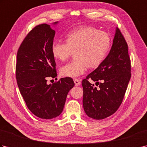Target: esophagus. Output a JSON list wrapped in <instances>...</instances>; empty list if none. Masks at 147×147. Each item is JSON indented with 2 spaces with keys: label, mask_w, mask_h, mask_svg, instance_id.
Here are the masks:
<instances>
[{
  "label": "esophagus",
  "mask_w": 147,
  "mask_h": 147,
  "mask_svg": "<svg viewBox=\"0 0 147 147\" xmlns=\"http://www.w3.org/2000/svg\"><path fill=\"white\" fill-rule=\"evenodd\" d=\"M74 84H75V86H79L81 85V82L79 80H78L76 78L74 79Z\"/></svg>",
  "instance_id": "esophagus-1"
}]
</instances>
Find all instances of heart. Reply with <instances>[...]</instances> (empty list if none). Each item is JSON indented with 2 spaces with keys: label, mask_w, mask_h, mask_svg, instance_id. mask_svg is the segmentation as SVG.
Masks as SVG:
<instances>
[{
  "label": "heart",
  "mask_w": 147,
  "mask_h": 147,
  "mask_svg": "<svg viewBox=\"0 0 147 147\" xmlns=\"http://www.w3.org/2000/svg\"><path fill=\"white\" fill-rule=\"evenodd\" d=\"M111 44L109 34L92 26H80L69 31L65 43L55 42L51 47L56 60L65 61L74 52V59L60 69L62 76L76 78L85 73L87 67L95 68L107 57Z\"/></svg>",
  "instance_id": "b5f03b06"
}]
</instances>
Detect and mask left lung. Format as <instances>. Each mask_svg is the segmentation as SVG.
<instances>
[{
  "label": "left lung",
  "instance_id": "obj_1",
  "mask_svg": "<svg viewBox=\"0 0 147 147\" xmlns=\"http://www.w3.org/2000/svg\"><path fill=\"white\" fill-rule=\"evenodd\" d=\"M130 78L128 47L116 27L109 54L82 82L83 105L86 114L94 119H103L115 113L123 102ZM88 79L95 81L99 88L93 87Z\"/></svg>",
  "mask_w": 147,
  "mask_h": 147
}]
</instances>
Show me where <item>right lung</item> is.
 Returning a JSON list of instances; mask_svg holds the SVG:
<instances>
[{"instance_id":"right-lung-1","label":"right lung","mask_w":147,"mask_h":147,"mask_svg":"<svg viewBox=\"0 0 147 147\" xmlns=\"http://www.w3.org/2000/svg\"><path fill=\"white\" fill-rule=\"evenodd\" d=\"M55 34L49 24H39L28 34L17 54L16 76L21 94L29 110L44 119L62 113L67 93L74 86L73 79L69 77L53 84L47 83L49 78L57 76L51 52Z\"/></svg>"}]
</instances>
